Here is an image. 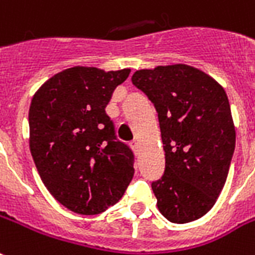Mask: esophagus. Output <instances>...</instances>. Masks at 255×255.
<instances>
[{"label": "esophagus", "mask_w": 255, "mask_h": 255, "mask_svg": "<svg viewBox=\"0 0 255 255\" xmlns=\"http://www.w3.org/2000/svg\"><path fill=\"white\" fill-rule=\"evenodd\" d=\"M131 148H132V151H133V152L135 153H137V151H139V141L137 140H133V141H131Z\"/></svg>", "instance_id": "34e87169"}]
</instances>
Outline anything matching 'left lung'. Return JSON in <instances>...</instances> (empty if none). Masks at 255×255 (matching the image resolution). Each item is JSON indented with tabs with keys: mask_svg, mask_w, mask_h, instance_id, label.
I'll use <instances>...</instances> for the list:
<instances>
[{
	"mask_svg": "<svg viewBox=\"0 0 255 255\" xmlns=\"http://www.w3.org/2000/svg\"><path fill=\"white\" fill-rule=\"evenodd\" d=\"M132 84L158 112L166 170L152 183L156 206L172 223L199 219L213 209L236 148V127L225 89L186 64L139 69Z\"/></svg>",
	"mask_w": 255,
	"mask_h": 255,
	"instance_id": "obj_1",
	"label": "left lung"
}]
</instances>
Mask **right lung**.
I'll use <instances>...</instances> for the list:
<instances>
[{
	"label": "right lung",
	"mask_w": 255,
	"mask_h": 255,
	"mask_svg": "<svg viewBox=\"0 0 255 255\" xmlns=\"http://www.w3.org/2000/svg\"><path fill=\"white\" fill-rule=\"evenodd\" d=\"M131 69L73 67L37 89L29 108V147L48 191L83 215L106 211L133 176V153L119 141L106 107Z\"/></svg>",
	"instance_id": "add662e5"
}]
</instances>
